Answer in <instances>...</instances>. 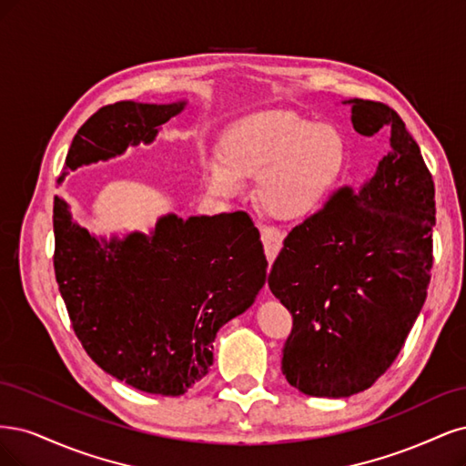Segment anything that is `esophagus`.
<instances>
[{"label":"esophagus","mask_w":466,"mask_h":466,"mask_svg":"<svg viewBox=\"0 0 466 466\" xmlns=\"http://www.w3.org/2000/svg\"><path fill=\"white\" fill-rule=\"evenodd\" d=\"M261 239H263L267 261H268V265H271L275 261L277 255H279L280 248H282L284 232L280 228H277V227H261Z\"/></svg>","instance_id":"esophagus-1"}]
</instances>
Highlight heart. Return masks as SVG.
Masks as SVG:
<instances>
[{"instance_id": "obj_1", "label": "heart", "mask_w": 466, "mask_h": 466, "mask_svg": "<svg viewBox=\"0 0 466 466\" xmlns=\"http://www.w3.org/2000/svg\"><path fill=\"white\" fill-rule=\"evenodd\" d=\"M344 162L342 133L292 110H267L239 119L224 135L222 155H199L205 184L217 193H238L244 177H261V205L280 220L318 211L339 184Z\"/></svg>"}]
</instances>
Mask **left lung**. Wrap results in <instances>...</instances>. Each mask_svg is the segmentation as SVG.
<instances>
[{"instance_id": "obj_1", "label": "left lung", "mask_w": 466, "mask_h": 466, "mask_svg": "<svg viewBox=\"0 0 466 466\" xmlns=\"http://www.w3.org/2000/svg\"><path fill=\"white\" fill-rule=\"evenodd\" d=\"M360 135L389 137L373 176L298 224L268 273L292 313L282 373L309 397L364 391L389 370L422 309L435 227L433 179L400 116L350 98Z\"/></svg>"}]
</instances>
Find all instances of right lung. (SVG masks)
I'll return each mask as SVG.
<instances>
[{"mask_svg":"<svg viewBox=\"0 0 466 466\" xmlns=\"http://www.w3.org/2000/svg\"><path fill=\"white\" fill-rule=\"evenodd\" d=\"M186 100H122L100 108L73 137L59 182L86 164L153 143ZM54 268L73 331L95 362L139 391L177 397L213 366L218 329L259 294L267 259L258 228L238 213H170L155 228L96 238L54 199Z\"/></svg>","mask_w":466,"mask_h":466,"instance_id":"add662e5","label":"right lung"}]
</instances>
